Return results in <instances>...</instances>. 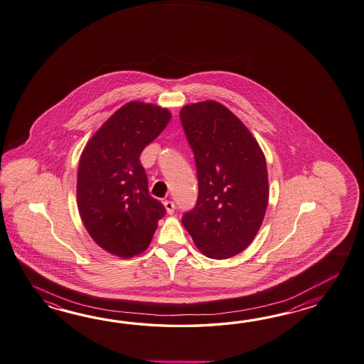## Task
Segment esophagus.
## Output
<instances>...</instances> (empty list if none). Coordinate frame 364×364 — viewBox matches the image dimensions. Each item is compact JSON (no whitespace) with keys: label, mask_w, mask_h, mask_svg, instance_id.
<instances>
[{"label":"esophagus","mask_w":364,"mask_h":364,"mask_svg":"<svg viewBox=\"0 0 364 364\" xmlns=\"http://www.w3.org/2000/svg\"><path fill=\"white\" fill-rule=\"evenodd\" d=\"M163 205H164V208H166V211H167V214H173V211H175V203L173 202L170 201V200H167V201L163 202Z\"/></svg>","instance_id":"esophagus-1"}]
</instances>
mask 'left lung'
<instances>
[{
    "mask_svg": "<svg viewBox=\"0 0 364 364\" xmlns=\"http://www.w3.org/2000/svg\"><path fill=\"white\" fill-rule=\"evenodd\" d=\"M180 119L198 178V200L183 225L205 256L230 259L253 242L265 217V155L240 119L219 102L184 105Z\"/></svg>",
    "mask_w": 364,
    "mask_h": 364,
    "instance_id": "left-lung-1",
    "label": "left lung"
}]
</instances>
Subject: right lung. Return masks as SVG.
<instances>
[{
	"label": "right lung",
	"instance_id": "right-lung-1",
	"mask_svg": "<svg viewBox=\"0 0 364 364\" xmlns=\"http://www.w3.org/2000/svg\"><path fill=\"white\" fill-rule=\"evenodd\" d=\"M171 120L159 105L133 100L90 138L80 158L77 202L100 248L122 259L146 251L166 209L149 193L139 155Z\"/></svg>",
	"mask_w": 364,
	"mask_h": 364
}]
</instances>
